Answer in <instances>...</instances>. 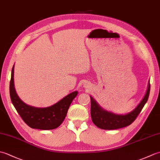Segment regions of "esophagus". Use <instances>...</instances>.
Instances as JSON below:
<instances>
[{
    "instance_id": "34e87169",
    "label": "esophagus",
    "mask_w": 160,
    "mask_h": 160,
    "mask_svg": "<svg viewBox=\"0 0 160 160\" xmlns=\"http://www.w3.org/2000/svg\"><path fill=\"white\" fill-rule=\"evenodd\" d=\"M87 86H88V85H87V84H85V87H87Z\"/></svg>"
}]
</instances>
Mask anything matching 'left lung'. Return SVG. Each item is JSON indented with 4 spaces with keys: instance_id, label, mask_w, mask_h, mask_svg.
<instances>
[{
    "instance_id": "1",
    "label": "left lung",
    "mask_w": 160,
    "mask_h": 160,
    "mask_svg": "<svg viewBox=\"0 0 160 160\" xmlns=\"http://www.w3.org/2000/svg\"><path fill=\"white\" fill-rule=\"evenodd\" d=\"M150 93V82H148V89L143 99L133 110L126 114H117L107 111L100 107L93 98H91V116L95 125L104 130L126 127L132 124L140 114L144 104L147 103Z\"/></svg>"
}]
</instances>
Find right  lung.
<instances>
[{
	"mask_svg": "<svg viewBox=\"0 0 160 160\" xmlns=\"http://www.w3.org/2000/svg\"><path fill=\"white\" fill-rule=\"evenodd\" d=\"M14 65L12 67L9 93L12 102L23 121L29 127L40 130H52L62 123L73 100L77 96V91L70 93L58 102L47 107H35L27 104L16 93L13 80Z\"/></svg>",
	"mask_w": 160,
	"mask_h": 160,
	"instance_id": "1",
	"label": "right lung"
}]
</instances>
